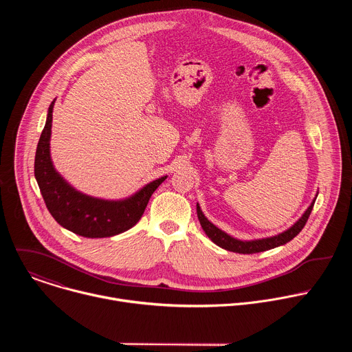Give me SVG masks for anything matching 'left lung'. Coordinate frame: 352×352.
<instances>
[{
  "mask_svg": "<svg viewBox=\"0 0 352 352\" xmlns=\"http://www.w3.org/2000/svg\"><path fill=\"white\" fill-rule=\"evenodd\" d=\"M315 205V200L314 204L308 208V210L304 213V216L300 217L289 230L276 235V236H270V238H265V239H256V241H238L232 236H230L228 234L223 232L221 230H219L214 224H212L205 214L200 210L199 205H196V212H197V219L200 226H202L204 231L206 232V235L220 248L231 250V252H236V254H258V252H263V250H269L273 248H277L280 245H284L287 242H289L294 236H296L302 228L305 227L311 212L314 209Z\"/></svg>",
  "mask_w": 352,
  "mask_h": 352,
  "instance_id": "left-lung-1",
  "label": "left lung"
}]
</instances>
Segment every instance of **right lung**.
<instances>
[{
	"instance_id": "obj_1",
	"label": "right lung",
	"mask_w": 352,
	"mask_h": 352,
	"mask_svg": "<svg viewBox=\"0 0 352 352\" xmlns=\"http://www.w3.org/2000/svg\"><path fill=\"white\" fill-rule=\"evenodd\" d=\"M53 107L54 102L50 104L34 157V177L48 212L60 226L86 238L113 236L132 228L140 220L150 196L167 177L150 182L132 197L120 202L90 197L75 190L54 170L50 157Z\"/></svg>"
}]
</instances>
